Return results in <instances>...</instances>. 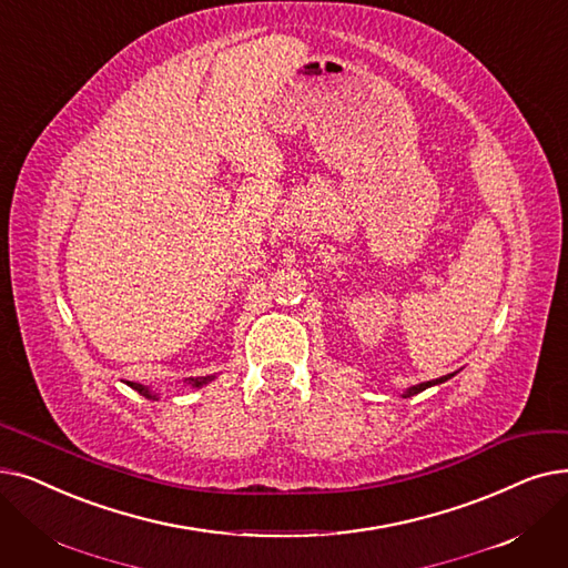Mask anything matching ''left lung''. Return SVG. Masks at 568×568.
<instances>
[{"instance_id":"left-lung-1","label":"left lung","mask_w":568,"mask_h":568,"mask_svg":"<svg viewBox=\"0 0 568 568\" xmlns=\"http://www.w3.org/2000/svg\"><path fill=\"white\" fill-rule=\"evenodd\" d=\"M455 374H448V376H440V378H436V381H427V383H420V385H413V387H408L406 392H404V397H413V394H417V392H423V389H427V387H432V385H438V383H446L448 378H453Z\"/></svg>"}]
</instances>
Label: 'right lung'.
I'll return each mask as SVG.
<instances>
[{
  "mask_svg": "<svg viewBox=\"0 0 568 568\" xmlns=\"http://www.w3.org/2000/svg\"><path fill=\"white\" fill-rule=\"evenodd\" d=\"M190 381V385L192 387H202V385H206L209 381H213V376H206V378H187ZM132 389H136L139 394H143L145 399H158V394H153V389H148L145 385H139V383H128Z\"/></svg>",
  "mask_w": 568,
  "mask_h": 568,
  "instance_id": "1",
  "label": "right lung"
}]
</instances>
